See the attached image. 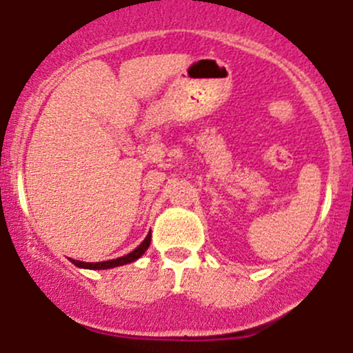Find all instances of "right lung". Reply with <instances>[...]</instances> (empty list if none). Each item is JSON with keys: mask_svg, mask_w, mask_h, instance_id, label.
Segmentation results:
<instances>
[{"mask_svg": "<svg viewBox=\"0 0 353 353\" xmlns=\"http://www.w3.org/2000/svg\"><path fill=\"white\" fill-rule=\"evenodd\" d=\"M151 242V233H148L146 239L143 240L139 247H136L134 251L128 252L127 256H121V258L117 259H110V261H102V263H83V261H77V259H71L72 265H77L78 268H88V270H108V268H114V266H121V265H127V263L136 261L139 259L144 252L148 251V247H150Z\"/></svg>", "mask_w": 353, "mask_h": 353, "instance_id": "right-lung-1", "label": "right lung"}]
</instances>
